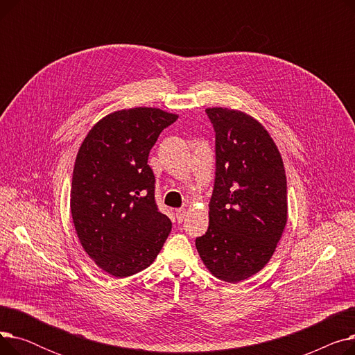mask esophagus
Listing matches in <instances>:
<instances>
[{
  "label": "esophagus",
  "mask_w": 355,
  "mask_h": 355,
  "mask_svg": "<svg viewBox=\"0 0 355 355\" xmlns=\"http://www.w3.org/2000/svg\"><path fill=\"white\" fill-rule=\"evenodd\" d=\"M175 217H177V221H178V223H182V220L185 218V210H184V209L175 210Z\"/></svg>",
  "instance_id": "1"
}]
</instances>
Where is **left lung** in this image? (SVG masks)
<instances>
[{
  "instance_id": "8db88e82",
  "label": "left lung",
  "mask_w": 355,
  "mask_h": 355,
  "mask_svg": "<svg viewBox=\"0 0 355 355\" xmlns=\"http://www.w3.org/2000/svg\"><path fill=\"white\" fill-rule=\"evenodd\" d=\"M216 134L214 187L209 229L196 239L204 265L237 284L262 269L288 218L284 162L268 130L252 116L206 109Z\"/></svg>"
}]
</instances>
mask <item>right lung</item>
Listing matches in <instances>:
<instances>
[{
	"label": "right lung",
	"instance_id": "add662e5",
	"mask_svg": "<svg viewBox=\"0 0 355 355\" xmlns=\"http://www.w3.org/2000/svg\"><path fill=\"white\" fill-rule=\"evenodd\" d=\"M177 118L153 107L114 112L92 128L78 153L70 191L74 229L85 252L115 277L151 265L171 232L157 206L148 157Z\"/></svg>",
	"mask_w": 355,
	"mask_h": 355
}]
</instances>
